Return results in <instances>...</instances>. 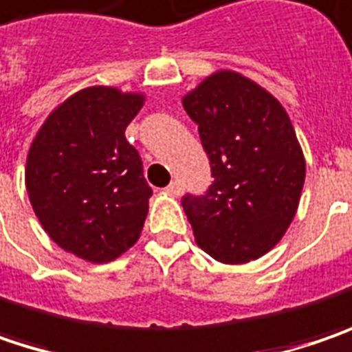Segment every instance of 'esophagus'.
Returning <instances> with one entry per match:
<instances>
[{
	"mask_svg": "<svg viewBox=\"0 0 352 352\" xmlns=\"http://www.w3.org/2000/svg\"><path fill=\"white\" fill-rule=\"evenodd\" d=\"M165 191L169 192V195H173V197H179V195L183 192V185H181L179 181H171V183L165 187Z\"/></svg>",
	"mask_w": 352,
	"mask_h": 352,
	"instance_id": "esophagus-1",
	"label": "esophagus"
}]
</instances>
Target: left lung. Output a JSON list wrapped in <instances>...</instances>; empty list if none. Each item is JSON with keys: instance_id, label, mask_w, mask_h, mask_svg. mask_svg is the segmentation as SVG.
Wrapping results in <instances>:
<instances>
[{"instance_id": "obj_1", "label": "left lung", "mask_w": 352, "mask_h": 352, "mask_svg": "<svg viewBox=\"0 0 352 352\" xmlns=\"http://www.w3.org/2000/svg\"><path fill=\"white\" fill-rule=\"evenodd\" d=\"M199 126L214 181L181 205L197 244L214 260L242 264L280 242L294 221L305 160L283 106L250 78L221 70L183 98Z\"/></svg>"}]
</instances>
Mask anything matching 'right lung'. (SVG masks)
<instances>
[{"mask_svg": "<svg viewBox=\"0 0 352 352\" xmlns=\"http://www.w3.org/2000/svg\"><path fill=\"white\" fill-rule=\"evenodd\" d=\"M142 94L110 86L65 100L35 135L25 169L29 201L54 242L104 264L131 248L144 228L151 187L126 128Z\"/></svg>", "mask_w": 352, "mask_h": 352, "instance_id": "obj_1", "label": "right lung"}]
</instances>
